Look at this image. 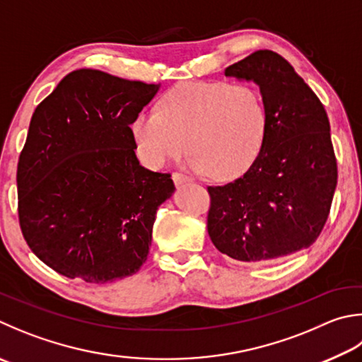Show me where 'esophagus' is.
Here are the masks:
<instances>
[{"instance_id": "1", "label": "esophagus", "mask_w": 362, "mask_h": 362, "mask_svg": "<svg viewBox=\"0 0 362 362\" xmlns=\"http://www.w3.org/2000/svg\"><path fill=\"white\" fill-rule=\"evenodd\" d=\"M173 180H174L175 185H182V183L193 182L192 177H188L187 174H182V173H174V174H173Z\"/></svg>"}]
</instances>
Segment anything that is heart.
Here are the masks:
<instances>
[{
    "instance_id": "1",
    "label": "heart",
    "mask_w": 362,
    "mask_h": 362,
    "mask_svg": "<svg viewBox=\"0 0 362 362\" xmlns=\"http://www.w3.org/2000/svg\"><path fill=\"white\" fill-rule=\"evenodd\" d=\"M269 114L259 91L229 82H185L160 101V110L136 117L137 153L160 169L189 147V168L214 179H235L252 166L267 134Z\"/></svg>"
}]
</instances>
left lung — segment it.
<instances>
[{
    "mask_svg": "<svg viewBox=\"0 0 362 362\" xmlns=\"http://www.w3.org/2000/svg\"><path fill=\"white\" fill-rule=\"evenodd\" d=\"M225 74L259 87L269 114L259 155L244 175L207 187V231L221 253L259 262L310 247L323 231L337 160L323 104L284 57L256 50Z\"/></svg>",
    "mask_w": 362,
    "mask_h": 362,
    "instance_id": "left-lung-1",
    "label": "left lung"
}]
</instances>
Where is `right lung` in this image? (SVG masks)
<instances>
[{
    "mask_svg": "<svg viewBox=\"0 0 362 362\" xmlns=\"http://www.w3.org/2000/svg\"><path fill=\"white\" fill-rule=\"evenodd\" d=\"M160 85L72 71L36 107L17 166L18 223L44 264L109 284L139 271L170 174L139 164L131 124Z\"/></svg>",
    "mask_w": 362,
    "mask_h": 362,
    "instance_id": "right-lung-1",
    "label": "right lung"
}]
</instances>
